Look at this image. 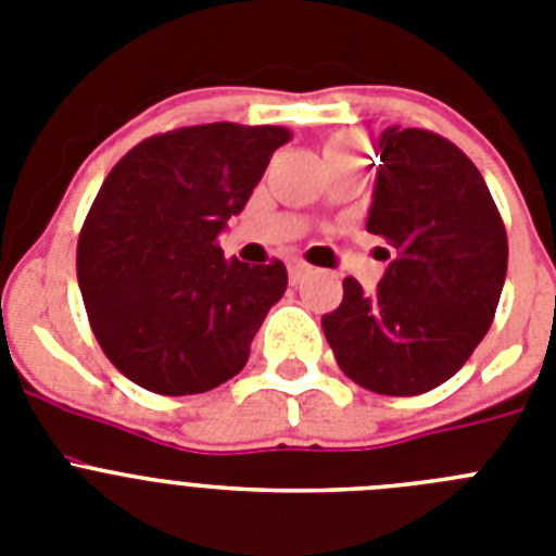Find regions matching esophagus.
Segmentation results:
<instances>
[{
	"instance_id": "esophagus-1",
	"label": "esophagus",
	"mask_w": 556,
	"mask_h": 556,
	"mask_svg": "<svg viewBox=\"0 0 556 556\" xmlns=\"http://www.w3.org/2000/svg\"><path fill=\"white\" fill-rule=\"evenodd\" d=\"M308 273V264H303V262H289V281L292 283H298L303 278V275Z\"/></svg>"
}]
</instances>
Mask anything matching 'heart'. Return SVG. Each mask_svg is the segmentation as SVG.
<instances>
[{
	"instance_id": "1",
	"label": "heart",
	"mask_w": 556,
	"mask_h": 556,
	"mask_svg": "<svg viewBox=\"0 0 556 556\" xmlns=\"http://www.w3.org/2000/svg\"><path fill=\"white\" fill-rule=\"evenodd\" d=\"M365 152V141L358 132H333L326 141V161L328 164H339V161H362Z\"/></svg>"
}]
</instances>
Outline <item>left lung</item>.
<instances>
[{
    "label": "left lung",
    "instance_id": "obj_1",
    "mask_svg": "<svg viewBox=\"0 0 556 556\" xmlns=\"http://www.w3.org/2000/svg\"><path fill=\"white\" fill-rule=\"evenodd\" d=\"M367 230L392 248L367 294L342 281V303L323 317L328 345L351 381L378 395H420L470 358L498 308L507 230L473 161L420 127L378 139Z\"/></svg>",
    "mask_w": 556,
    "mask_h": 556
}]
</instances>
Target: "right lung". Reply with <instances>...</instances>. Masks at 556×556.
<instances>
[{"label": "right lung", "instance_id": "add662e5", "mask_svg": "<svg viewBox=\"0 0 556 556\" xmlns=\"http://www.w3.org/2000/svg\"><path fill=\"white\" fill-rule=\"evenodd\" d=\"M289 139L275 125L178 127L108 172L77 239V283L97 342L132 384L198 395L248 365L287 267L225 262L217 236Z\"/></svg>", "mask_w": 556, "mask_h": 556}]
</instances>
